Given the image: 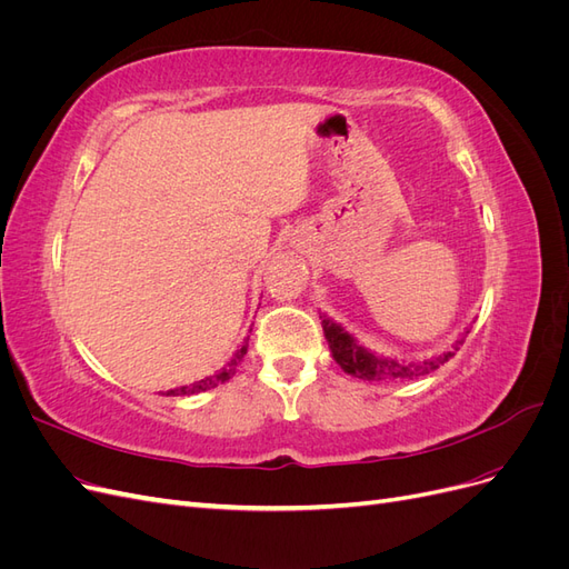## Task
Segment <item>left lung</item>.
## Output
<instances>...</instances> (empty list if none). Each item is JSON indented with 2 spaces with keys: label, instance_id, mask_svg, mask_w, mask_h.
Here are the masks:
<instances>
[{
  "label": "left lung",
  "instance_id": "left-lung-1",
  "mask_svg": "<svg viewBox=\"0 0 569 569\" xmlns=\"http://www.w3.org/2000/svg\"><path fill=\"white\" fill-rule=\"evenodd\" d=\"M320 320H322L325 339H327V343H330L332 358L337 360L339 368L343 372L358 377V380H368V382L412 380V377H422V375L435 372L451 356H456V351L462 347L465 337L470 335V327H465V332L460 335V339L453 343L451 349H446L443 353H437L432 358L396 360V358H389V356H382V353H375V351L366 349L363 343H358V339L349 330H343V327L327 313H320Z\"/></svg>",
  "mask_w": 569,
  "mask_h": 569
}]
</instances>
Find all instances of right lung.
Returning a JSON list of instances; mask_svg holds the SVG:
<instances>
[{
    "label": "right lung",
    "instance_id": "obj_1",
    "mask_svg": "<svg viewBox=\"0 0 569 569\" xmlns=\"http://www.w3.org/2000/svg\"><path fill=\"white\" fill-rule=\"evenodd\" d=\"M247 347H249V337L244 339L242 349H237V353L232 356V360H230V363H228L226 368L218 370V372H216V375H211V377H206V380H199V382H194V385H189V387L170 389V391H166V396H189V393L209 391V389H213V387H218V385H222V382H228L230 377L234 375V370H237V366H239V360L244 358V353H247Z\"/></svg>",
    "mask_w": 569,
    "mask_h": 569
}]
</instances>
